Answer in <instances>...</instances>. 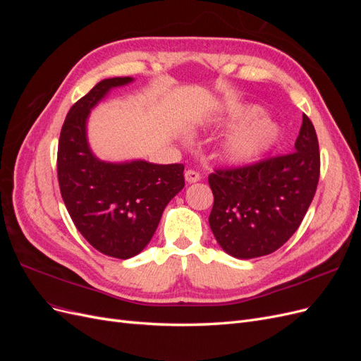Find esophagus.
<instances>
[{
  "label": "esophagus",
  "instance_id": "34e87169",
  "mask_svg": "<svg viewBox=\"0 0 361 361\" xmlns=\"http://www.w3.org/2000/svg\"><path fill=\"white\" fill-rule=\"evenodd\" d=\"M202 179L200 173L195 171V170H187L185 171V180H187L188 183H194V182H199Z\"/></svg>",
  "mask_w": 361,
  "mask_h": 361
}]
</instances>
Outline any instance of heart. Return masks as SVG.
<instances>
[{"mask_svg":"<svg viewBox=\"0 0 361 361\" xmlns=\"http://www.w3.org/2000/svg\"><path fill=\"white\" fill-rule=\"evenodd\" d=\"M264 117V110L259 106H248L236 111L232 116V123L241 126L245 123L257 122ZM280 134V128L271 120H261L260 123L251 125L241 133L232 135L224 145V157L233 164H245L256 159L268 150Z\"/></svg>","mask_w":361,"mask_h":361,"instance_id":"b5f03b06","label":"heart"}]
</instances>
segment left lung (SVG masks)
<instances>
[{"mask_svg":"<svg viewBox=\"0 0 361 361\" xmlns=\"http://www.w3.org/2000/svg\"><path fill=\"white\" fill-rule=\"evenodd\" d=\"M319 173L318 137L305 114L290 154L216 169L207 180L214 194L209 226L218 244L238 259L279 250L300 227Z\"/></svg>","mask_w":361,"mask_h":361,"instance_id":"obj_1","label":"left lung"}]
</instances>
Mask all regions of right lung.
<instances>
[{
	"label": "right lung",
	"mask_w": 361,
	"mask_h": 361,
	"mask_svg": "<svg viewBox=\"0 0 361 361\" xmlns=\"http://www.w3.org/2000/svg\"><path fill=\"white\" fill-rule=\"evenodd\" d=\"M130 81V76L102 80L76 101L57 152L60 192L75 227L93 248L116 259L133 257L149 244L164 207L185 187L183 164H111L90 152L85 135L90 110L113 87Z\"/></svg>",
	"instance_id": "add662e5"
}]
</instances>
